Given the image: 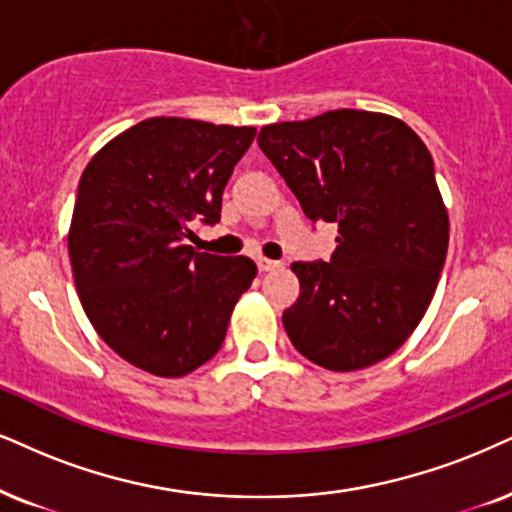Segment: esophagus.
Masks as SVG:
<instances>
[{"label":"esophagus","instance_id":"esophagus-1","mask_svg":"<svg viewBox=\"0 0 512 512\" xmlns=\"http://www.w3.org/2000/svg\"><path fill=\"white\" fill-rule=\"evenodd\" d=\"M256 266H258V270H261V273H268V270L280 268V263H277V261H270V258L258 256V258H256Z\"/></svg>","mask_w":512,"mask_h":512}]
</instances>
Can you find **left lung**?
<instances>
[{"label": "left lung", "instance_id": "left-lung-1", "mask_svg": "<svg viewBox=\"0 0 512 512\" xmlns=\"http://www.w3.org/2000/svg\"><path fill=\"white\" fill-rule=\"evenodd\" d=\"M258 147L313 223H337L330 263H294L299 301L282 323L325 370L391 356L420 325L449 249V211L425 142L399 118L337 109L263 125Z\"/></svg>", "mask_w": 512, "mask_h": 512}]
</instances>
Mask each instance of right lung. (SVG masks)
<instances>
[{
	"label": "right lung",
	"instance_id": "obj_1",
	"mask_svg": "<svg viewBox=\"0 0 512 512\" xmlns=\"http://www.w3.org/2000/svg\"><path fill=\"white\" fill-rule=\"evenodd\" d=\"M251 125L147 118L106 142L82 170L68 256L80 304L118 356L156 377H185L223 346L235 304L256 277L246 256L185 244L218 223Z\"/></svg>",
	"mask_w": 512,
	"mask_h": 512
}]
</instances>
